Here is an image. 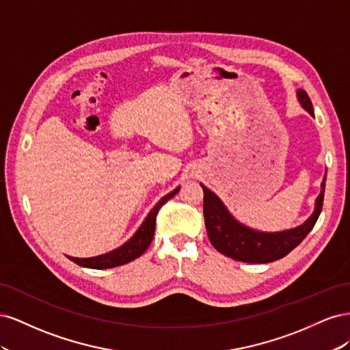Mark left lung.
<instances>
[{
  "label": "left lung",
  "mask_w": 350,
  "mask_h": 350,
  "mask_svg": "<svg viewBox=\"0 0 350 350\" xmlns=\"http://www.w3.org/2000/svg\"><path fill=\"white\" fill-rule=\"evenodd\" d=\"M296 98L301 107L314 116L312 103L305 90H296ZM325 174L321 183V191L315 198L312 215L302 225L280 232H262L241 224L232 216L228 207L211 189L200 184L204 191V224L208 239L219 252L243 262H271L276 261L298 247L310 234L319 219L325 189Z\"/></svg>",
  "instance_id": "left-lung-1"
}]
</instances>
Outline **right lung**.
Masks as SVG:
<instances>
[{"mask_svg":"<svg viewBox=\"0 0 350 350\" xmlns=\"http://www.w3.org/2000/svg\"><path fill=\"white\" fill-rule=\"evenodd\" d=\"M178 191H179V187H176L174 191H171L159 200L157 204L149 211V215H147V217L143 220L142 226L137 229L135 234L125 243H122L121 247L115 248L109 252L100 254V256H96V257H89V258H79V257H70V256H67V257L81 267L96 269V270L118 267V266H122V264H126L135 258H139L142 254L147 248H149L150 242L153 239L156 215H157L159 208H161L167 200H171Z\"/></svg>","mask_w":350,"mask_h":350,"instance_id":"right-lung-1","label":"right lung"}]
</instances>
